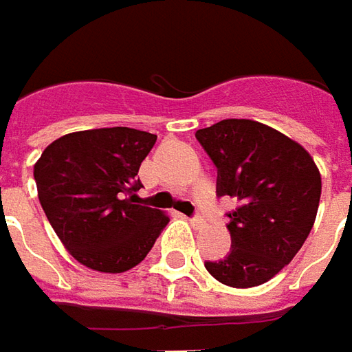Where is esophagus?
Masks as SVG:
<instances>
[{"instance_id":"obj_1","label":"esophagus","mask_w":352,"mask_h":352,"mask_svg":"<svg viewBox=\"0 0 352 352\" xmlns=\"http://www.w3.org/2000/svg\"><path fill=\"white\" fill-rule=\"evenodd\" d=\"M190 221H192L195 226H204L205 225V217L201 213H195L192 219H190Z\"/></svg>"}]
</instances>
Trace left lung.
<instances>
[{
	"label": "left lung",
	"instance_id": "obj_1",
	"mask_svg": "<svg viewBox=\"0 0 352 352\" xmlns=\"http://www.w3.org/2000/svg\"><path fill=\"white\" fill-rule=\"evenodd\" d=\"M217 166V195L232 197L230 252L205 270L234 289L258 287L298 254L312 230L322 178L308 151L254 120H223L195 131Z\"/></svg>",
	"mask_w": 352,
	"mask_h": 352
}]
</instances>
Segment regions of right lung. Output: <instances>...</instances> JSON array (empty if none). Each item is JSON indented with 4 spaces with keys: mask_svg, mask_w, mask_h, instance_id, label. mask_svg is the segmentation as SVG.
Wrapping results in <instances>:
<instances>
[{
    "mask_svg": "<svg viewBox=\"0 0 352 352\" xmlns=\"http://www.w3.org/2000/svg\"><path fill=\"white\" fill-rule=\"evenodd\" d=\"M157 135L100 127L56 139L34 164L38 199L61 244L79 263L124 273L151 252L168 217L141 205L139 166Z\"/></svg>",
    "mask_w": 352,
    "mask_h": 352,
    "instance_id": "right-lung-1",
    "label": "right lung"
}]
</instances>
